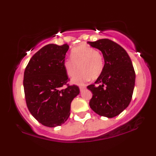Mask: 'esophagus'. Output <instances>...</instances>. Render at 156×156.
<instances>
[{"instance_id": "esophagus-1", "label": "esophagus", "mask_w": 156, "mask_h": 156, "mask_svg": "<svg viewBox=\"0 0 156 156\" xmlns=\"http://www.w3.org/2000/svg\"><path fill=\"white\" fill-rule=\"evenodd\" d=\"M85 88H86V87H84V86H81V87H79V89H80V92H82V91H83V89H85Z\"/></svg>"}]
</instances>
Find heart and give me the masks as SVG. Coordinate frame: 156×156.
<instances>
[{
    "label": "heart",
    "mask_w": 156,
    "mask_h": 156,
    "mask_svg": "<svg viewBox=\"0 0 156 156\" xmlns=\"http://www.w3.org/2000/svg\"><path fill=\"white\" fill-rule=\"evenodd\" d=\"M71 58L64 62V68L69 77H73L72 83L78 85L85 83L89 78L96 79L101 75L104 67L103 56L100 51L86 44H80L71 52ZM80 68H78V67Z\"/></svg>",
    "instance_id": "1"
}]
</instances>
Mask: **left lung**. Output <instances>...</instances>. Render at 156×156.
Instances as JSON below:
<instances>
[{
	"mask_svg": "<svg viewBox=\"0 0 156 156\" xmlns=\"http://www.w3.org/2000/svg\"><path fill=\"white\" fill-rule=\"evenodd\" d=\"M100 50L104 67L94 83L87 87L92 92L90 108L102 117L112 118L128 106L133 95L136 74L129 55L119 44L108 39L87 42Z\"/></svg>",
	"mask_w": 156,
	"mask_h": 156,
	"instance_id": "8db88e82",
	"label": "left lung"
}]
</instances>
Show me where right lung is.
<instances>
[{"label":"right lung","mask_w":156,"mask_h":156,"mask_svg":"<svg viewBox=\"0 0 156 156\" xmlns=\"http://www.w3.org/2000/svg\"><path fill=\"white\" fill-rule=\"evenodd\" d=\"M68 49L67 44L44 46L31 57L24 72L27 107L39 123L50 128L67 121L71 102L80 93L78 87L67 84L63 64Z\"/></svg>","instance_id":"obj_1"}]
</instances>
